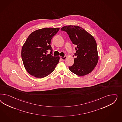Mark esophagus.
<instances>
[{"label":"esophagus","instance_id":"esophagus-1","mask_svg":"<svg viewBox=\"0 0 122 122\" xmlns=\"http://www.w3.org/2000/svg\"><path fill=\"white\" fill-rule=\"evenodd\" d=\"M66 58H67V56H64V57H62V56H61V58L62 59V60H63V61H65L66 59Z\"/></svg>","mask_w":122,"mask_h":122}]
</instances>
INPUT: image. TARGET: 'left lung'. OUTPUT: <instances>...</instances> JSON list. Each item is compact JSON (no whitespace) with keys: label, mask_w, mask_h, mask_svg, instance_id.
<instances>
[{"label":"left lung","mask_w":122,"mask_h":122,"mask_svg":"<svg viewBox=\"0 0 122 122\" xmlns=\"http://www.w3.org/2000/svg\"><path fill=\"white\" fill-rule=\"evenodd\" d=\"M66 32L72 43L76 45L74 64L69 67L75 75L83 76L94 69L98 63L97 43L93 36L78 25H67L61 29Z\"/></svg>","instance_id":"left-lung-1"}]
</instances>
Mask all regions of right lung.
<instances>
[{
    "instance_id": "obj_1",
    "label": "right lung",
    "mask_w": 122,
    "mask_h": 122,
    "mask_svg": "<svg viewBox=\"0 0 122 122\" xmlns=\"http://www.w3.org/2000/svg\"><path fill=\"white\" fill-rule=\"evenodd\" d=\"M60 30L58 28H45L36 30L29 36L21 49L24 66L28 72L38 78L50 75L56 66L59 56H52L50 45L52 37ZM51 51L50 54L47 51Z\"/></svg>"
}]
</instances>
